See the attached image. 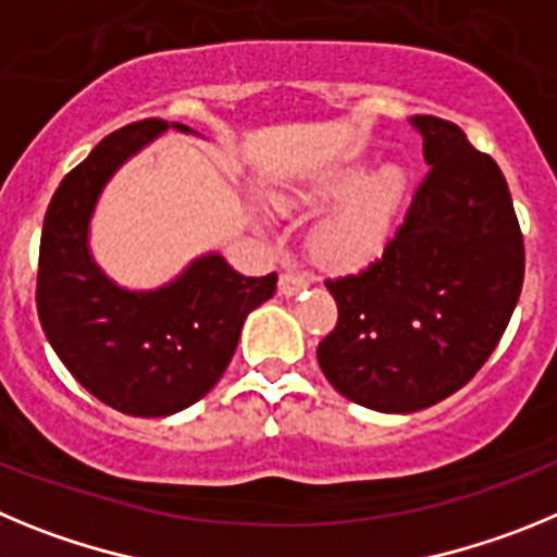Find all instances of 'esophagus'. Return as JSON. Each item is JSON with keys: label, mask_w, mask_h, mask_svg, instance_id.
<instances>
[{"label": "esophagus", "mask_w": 557, "mask_h": 557, "mask_svg": "<svg viewBox=\"0 0 557 557\" xmlns=\"http://www.w3.org/2000/svg\"><path fill=\"white\" fill-rule=\"evenodd\" d=\"M308 285H310V280L302 277V274L285 272L283 277H280V294H283V297H297L299 290H305Z\"/></svg>", "instance_id": "esophagus-1"}]
</instances>
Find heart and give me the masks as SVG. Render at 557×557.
<instances>
[{
    "instance_id": "1",
    "label": "heart",
    "mask_w": 557,
    "mask_h": 557,
    "mask_svg": "<svg viewBox=\"0 0 557 557\" xmlns=\"http://www.w3.org/2000/svg\"><path fill=\"white\" fill-rule=\"evenodd\" d=\"M363 166H344L324 174L308 191L283 199L290 208H324L334 205L327 216L310 230V255L327 269H360L383 249L391 222L403 197V174L385 169L372 180Z\"/></svg>"
}]
</instances>
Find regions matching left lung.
I'll return each instance as SVG.
<instances>
[{"label": "left lung", "mask_w": 557, "mask_h": 557, "mask_svg": "<svg viewBox=\"0 0 557 557\" xmlns=\"http://www.w3.org/2000/svg\"><path fill=\"white\" fill-rule=\"evenodd\" d=\"M428 177L383 258L327 280L338 324L315 358L338 394L413 413L463 388L510 322L524 277L508 183L463 129L413 116Z\"/></svg>", "instance_id": "left-lung-1"}]
</instances>
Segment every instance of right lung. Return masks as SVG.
Wrapping results in <instances>:
<instances>
[{
    "label": "right lung",
    "instance_id": "1",
    "mask_svg": "<svg viewBox=\"0 0 557 557\" xmlns=\"http://www.w3.org/2000/svg\"><path fill=\"white\" fill-rule=\"evenodd\" d=\"M166 129L144 119L110 133L63 177L49 202L38 255V319L85 391L129 416H172L199 403L227 369L247 315L272 299L277 274L244 277L219 252L194 258L166 285L129 290L88 247L110 177Z\"/></svg>",
    "mask_w": 557,
    "mask_h": 557
}]
</instances>
